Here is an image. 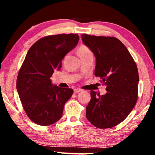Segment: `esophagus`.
I'll return each mask as SVG.
<instances>
[{"label": "esophagus", "instance_id": "esophagus-1", "mask_svg": "<svg viewBox=\"0 0 155 155\" xmlns=\"http://www.w3.org/2000/svg\"><path fill=\"white\" fill-rule=\"evenodd\" d=\"M80 91H82V90H81V89H79V88H76L74 90V93H78V92H80Z\"/></svg>", "mask_w": 155, "mask_h": 155}]
</instances>
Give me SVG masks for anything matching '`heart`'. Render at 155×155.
<instances>
[{
	"label": "heart",
	"instance_id": "obj_1",
	"mask_svg": "<svg viewBox=\"0 0 155 155\" xmlns=\"http://www.w3.org/2000/svg\"><path fill=\"white\" fill-rule=\"evenodd\" d=\"M90 52V50L87 48V46H81L79 48H78V54H84L86 53V52Z\"/></svg>",
	"mask_w": 155,
	"mask_h": 155
}]
</instances>
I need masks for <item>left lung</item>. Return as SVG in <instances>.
Returning <instances> with one entry per match:
<instances>
[{
  "label": "left lung",
  "mask_w": 155,
  "mask_h": 155,
  "mask_svg": "<svg viewBox=\"0 0 155 155\" xmlns=\"http://www.w3.org/2000/svg\"><path fill=\"white\" fill-rule=\"evenodd\" d=\"M83 44L96 57V77L106 85L100 95L91 91L86 117L98 128H109L122 122L137 101L139 74L135 62L124 44L114 37L81 35Z\"/></svg>",
  "instance_id": "left-lung-1"
}]
</instances>
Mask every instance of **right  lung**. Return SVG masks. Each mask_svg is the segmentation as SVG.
Masks as SVG:
<instances>
[{
    "mask_svg": "<svg viewBox=\"0 0 155 155\" xmlns=\"http://www.w3.org/2000/svg\"><path fill=\"white\" fill-rule=\"evenodd\" d=\"M77 34H59L41 38L27 52L18 72L16 88L26 114L41 126L54 124L61 118L64 104L73 90L52 85L54 70L61 68L65 54L77 45Z\"/></svg>",
    "mask_w": 155,
    "mask_h": 155,
    "instance_id": "right-lung-1",
    "label": "right lung"
}]
</instances>
